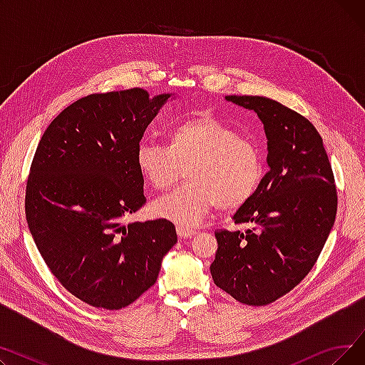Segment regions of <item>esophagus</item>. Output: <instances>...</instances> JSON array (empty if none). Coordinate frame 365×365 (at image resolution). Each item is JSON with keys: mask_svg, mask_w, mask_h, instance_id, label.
<instances>
[{"mask_svg": "<svg viewBox=\"0 0 365 365\" xmlns=\"http://www.w3.org/2000/svg\"><path fill=\"white\" fill-rule=\"evenodd\" d=\"M176 231H178V235H179L180 238H183V240H185V238L194 237V235L197 234L195 229H189V227H185V226H178Z\"/></svg>", "mask_w": 365, "mask_h": 365, "instance_id": "34e87169", "label": "esophagus"}]
</instances>
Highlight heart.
<instances>
[{"mask_svg": "<svg viewBox=\"0 0 365 365\" xmlns=\"http://www.w3.org/2000/svg\"><path fill=\"white\" fill-rule=\"evenodd\" d=\"M189 183L155 202L158 216L180 225H198L215 207L237 212L250 201L263 179L259 148L212 112L173 124L165 143L143 139L136 149V167L155 190L175 185L187 167Z\"/></svg>", "mask_w": 365, "mask_h": 365, "instance_id": "1", "label": "heart"}]
</instances>
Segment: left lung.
I'll use <instances>...</instances> for the list:
<instances>
[{
    "label": "left lung",
    "instance_id": "1",
    "mask_svg": "<svg viewBox=\"0 0 365 365\" xmlns=\"http://www.w3.org/2000/svg\"><path fill=\"white\" fill-rule=\"evenodd\" d=\"M255 110L267 138L269 171L234 215L245 232L217 229L210 266L215 284L235 300L264 306L309 274L337 213V189L322 138L303 115L262 96H226Z\"/></svg>",
    "mask_w": 365,
    "mask_h": 365
}]
</instances>
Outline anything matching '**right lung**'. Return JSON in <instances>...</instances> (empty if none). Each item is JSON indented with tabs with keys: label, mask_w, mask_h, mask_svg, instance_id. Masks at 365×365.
<instances>
[{
	"label": "right lung",
	"mask_w": 365,
	"mask_h": 365,
	"mask_svg": "<svg viewBox=\"0 0 365 365\" xmlns=\"http://www.w3.org/2000/svg\"><path fill=\"white\" fill-rule=\"evenodd\" d=\"M168 98L138 87L86 96L57 115L35 150L29 231L57 281L94 308L139 299L178 242L167 219L124 223L146 202L136 149Z\"/></svg>",
	"instance_id": "obj_1"
}]
</instances>
